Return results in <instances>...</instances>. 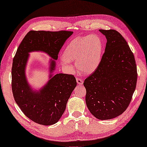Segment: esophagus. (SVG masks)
<instances>
[{"mask_svg":"<svg viewBox=\"0 0 147 147\" xmlns=\"http://www.w3.org/2000/svg\"><path fill=\"white\" fill-rule=\"evenodd\" d=\"M76 82H77L78 85H82L83 84V81L80 78H76Z\"/></svg>","mask_w":147,"mask_h":147,"instance_id":"esophagus-1","label":"esophagus"}]
</instances>
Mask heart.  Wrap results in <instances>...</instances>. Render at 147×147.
<instances>
[{
	"mask_svg": "<svg viewBox=\"0 0 147 147\" xmlns=\"http://www.w3.org/2000/svg\"><path fill=\"white\" fill-rule=\"evenodd\" d=\"M102 50V42L97 36L77 38L65 48L61 62L63 65L69 66L71 61H76V67L80 71L90 74L99 65Z\"/></svg>",
	"mask_w": 147,
	"mask_h": 147,
	"instance_id": "heart-1",
	"label": "heart"
}]
</instances>
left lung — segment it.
Here are the masks:
<instances>
[{
    "mask_svg": "<svg viewBox=\"0 0 147 147\" xmlns=\"http://www.w3.org/2000/svg\"><path fill=\"white\" fill-rule=\"evenodd\" d=\"M99 31L107 42L100 64L83 83L87 108L97 119L123 114L131 100L137 82L135 57L126 40L115 30Z\"/></svg>",
    "mask_w": 147,
    "mask_h": 147,
    "instance_id": "8db88e82",
    "label": "left lung"
}]
</instances>
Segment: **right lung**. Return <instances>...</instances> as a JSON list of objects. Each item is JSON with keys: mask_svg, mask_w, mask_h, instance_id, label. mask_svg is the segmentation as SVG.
Instances as JSON below:
<instances>
[{"mask_svg": "<svg viewBox=\"0 0 147 147\" xmlns=\"http://www.w3.org/2000/svg\"><path fill=\"white\" fill-rule=\"evenodd\" d=\"M73 32L34 31L28 32L20 44L13 59L12 90L16 102L23 113L33 121L50 125L56 123L62 116L72 92L76 86L72 75H54L55 61L66 40ZM34 51L47 53L51 59L50 80L39 90L28 84L25 67L29 53Z\"/></svg>", "mask_w": 147, "mask_h": 147, "instance_id": "obj_1", "label": "right lung"}]
</instances>
